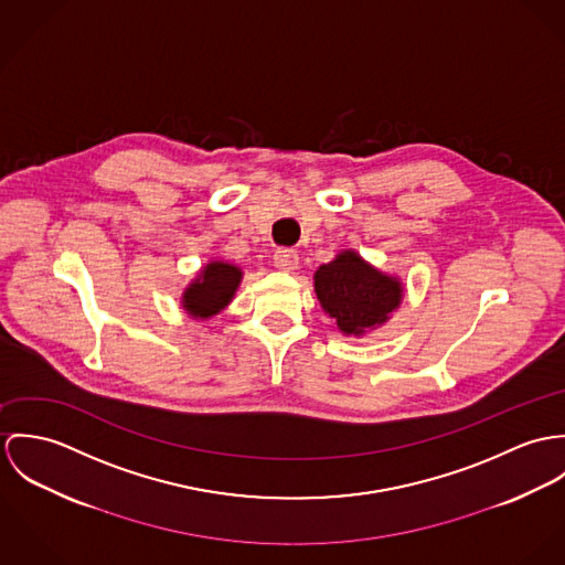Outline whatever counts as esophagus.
Segmentation results:
<instances>
[{
	"label": "esophagus",
	"mask_w": 565,
	"mask_h": 565,
	"mask_svg": "<svg viewBox=\"0 0 565 565\" xmlns=\"http://www.w3.org/2000/svg\"><path fill=\"white\" fill-rule=\"evenodd\" d=\"M273 262H275V266L279 268V270H295L297 268V264H299V253L295 252V249H277L275 255H273Z\"/></svg>",
	"instance_id": "obj_1"
}]
</instances>
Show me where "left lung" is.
Masks as SVG:
<instances>
[{
	"label": "left lung",
	"mask_w": 565,
	"mask_h": 565,
	"mask_svg": "<svg viewBox=\"0 0 565 565\" xmlns=\"http://www.w3.org/2000/svg\"><path fill=\"white\" fill-rule=\"evenodd\" d=\"M320 306L335 318L340 331L362 335L387 320L398 308L403 288L396 279L381 275L358 253H340L313 275Z\"/></svg>",
	"instance_id": "1"
}]
</instances>
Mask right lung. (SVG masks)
Returning a JSON list of instances; mask_svg holds the SVG:
<instances>
[{
  "instance_id": "obj_1",
  "label": "right lung",
  "mask_w": 565,
  "mask_h": 565,
  "mask_svg": "<svg viewBox=\"0 0 565 565\" xmlns=\"http://www.w3.org/2000/svg\"><path fill=\"white\" fill-rule=\"evenodd\" d=\"M241 268L225 264V262H212L207 264L199 279L190 286L184 295V308L194 318H210L221 312L234 297L238 284H241Z\"/></svg>"
}]
</instances>
